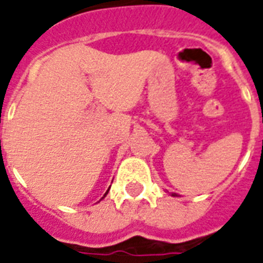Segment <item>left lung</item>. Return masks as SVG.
<instances>
[{"label":"left lung","mask_w":263,"mask_h":263,"mask_svg":"<svg viewBox=\"0 0 263 263\" xmlns=\"http://www.w3.org/2000/svg\"><path fill=\"white\" fill-rule=\"evenodd\" d=\"M173 195H174V196H175V194H173Z\"/></svg>","instance_id":"8db88e82"}]
</instances>
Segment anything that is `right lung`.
<instances>
[{
  "instance_id": "obj_1",
  "label": "right lung",
  "mask_w": 263,
  "mask_h": 263,
  "mask_svg": "<svg viewBox=\"0 0 263 263\" xmlns=\"http://www.w3.org/2000/svg\"><path fill=\"white\" fill-rule=\"evenodd\" d=\"M108 191H109V190H108ZM108 191H107V193H105V194H104V196H105V195H107V194H108ZM104 196H103V198H104Z\"/></svg>"
}]
</instances>
